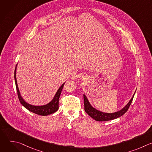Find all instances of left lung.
I'll list each match as a JSON object with an SVG mask.
<instances>
[{"label":"left lung","instance_id":"left-lung-1","mask_svg":"<svg viewBox=\"0 0 152 152\" xmlns=\"http://www.w3.org/2000/svg\"><path fill=\"white\" fill-rule=\"evenodd\" d=\"M134 95H135V93L134 94L131 99L130 100L129 102L127 103V104L124 107H123L121 110H120L117 112H115V113H103L102 111H100L96 110V108L93 107L91 106V104H90L87 97H86V96L85 94H83L84 109L86 113H87L91 118H93V119H94L96 121H106L112 120L122 116L124 113H126L127 112L130 105H131V104L132 102Z\"/></svg>","mask_w":152,"mask_h":152}]
</instances>
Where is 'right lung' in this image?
<instances>
[{
	"label": "right lung",
	"instance_id": "obj_1",
	"mask_svg": "<svg viewBox=\"0 0 152 152\" xmlns=\"http://www.w3.org/2000/svg\"><path fill=\"white\" fill-rule=\"evenodd\" d=\"M17 66L15 69V72H14V79H15V86H16V88H17V94L18 97V99L21 103L25 108L29 111L35 113L38 115H42V116H46L50 114H52L56 111L58 110L59 108V99L62 91V90L63 88V86L64 85V83L60 86L59 89L58 90L56 93L55 94L53 99L52 100L51 102H50L49 103L45 104V105H41V106H35L31 104L26 102L23 99V97H21L20 93L19 91V89L18 87V85L17 82V79H16V69H17Z\"/></svg>",
	"mask_w": 152,
	"mask_h": 152
}]
</instances>
